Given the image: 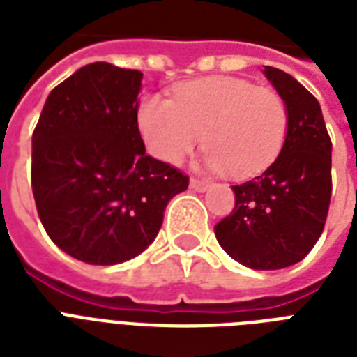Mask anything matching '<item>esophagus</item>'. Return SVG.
<instances>
[{"mask_svg":"<svg viewBox=\"0 0 357 357\" xmlns=\"http://www.w3.org/2000/svg\"><path fill=\"white\" fill-rule=\"evenodd\" d=\"M209 181H206V179H196L192 178L190 179V189L198 190V192H206L207 189H209Z\"/></svg>","mask_w":357,"mask_h":357,"instance_id":"34e87169","label":"esophagus"}]
</instances>
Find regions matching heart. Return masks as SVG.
<instances>
[{"label":"heart","mask_w":357,"mask_h":357,"mask_svg":"<svg viewBox=\"0 0 357 357\" xmlns=\"http://www.w3.org/2000/svg\"><path fill=\"white\" fill-rule=\"evenodd\" d=\"M151 155L176 165L204 140L200 167L244 179L263 172L287 135V107L271 89L238 77H204L179 85L172 100L150 96L137 113Z\"/></svg>","instance_id":"heart-1"}]
</instances>
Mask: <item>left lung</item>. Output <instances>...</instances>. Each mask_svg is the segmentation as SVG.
I'll return each instance as SVG.
<instances>
[{
	"label": "left lung",
	"mask_w": 357,
	"mask_h": 357,
	"mask_svg": "<svg viewBox=\"0 0 357 357\" xmlns=\"http://www.w3.org/2000/svg\"><path fill=\"white\" fill-rule=\"evenodd\" d=\"M287 107V135L276 161L243 185L235 207L215 226L218 244L254 271L298 263L321 237L332 196V140L317 98L293 75L265 66Z\"/></svg>",
	"instance_id": "1"
}]
</instances>
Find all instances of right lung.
<instances>
[{
  "label": "right lung",
  "mask_w": 357,
  "mask_h": 357,
  "mask_svg": "<svg viewBox=\"0 0 357 357\" xmlns=\"http://www.w3.org/2000/svg\"><path fill=\"white\" fill-rule=\"evenodd\" d=\"M142 74L92 63L50 92L33 133L31 187L59 248L119 265L155 241L189 178L146 155L137 113Z\"/></svg>",
  "instance_id": "obj_1"
}]
</instances>
